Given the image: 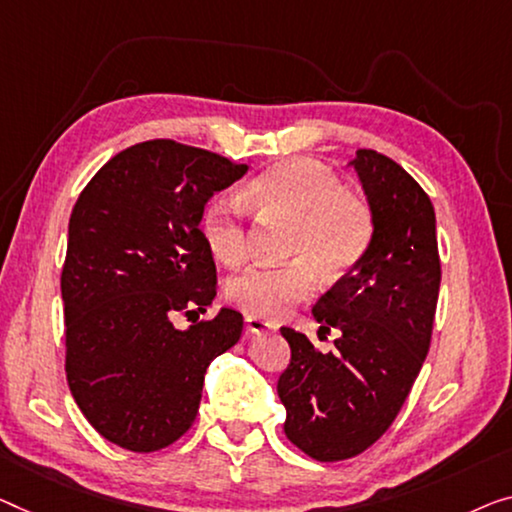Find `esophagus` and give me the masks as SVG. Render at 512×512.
<instances>
[{
	"label": "esophagus",
	"mask_w": 512,
	"mask_h": 512,
	"mask_svg": "<svg viewBox=\"0 0 512 512\" xmlns=\"http://www.w3.org/2000/svg\"><path fill=\"white\" fill-rule=\"evenodd\" d=\"M278 326L273 324V322H269V319H262V317H253V315H248L246 317V331L248 333H269V331H276Z\"/></svg>",
	"instance_id": "esophagus-1"
}]
</instances>
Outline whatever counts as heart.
<instances>
[{
    "label": "heart",
    "instance_id": "obj_1",
    "mask_svg": "<svg viewBox=\"0 0 512 512\" xmlns=\"http://www.w3.org/2000/svg\"><path fill=\"white\" fill-rule=\"evenodd\" d=\"M243 197L259 216L292 225L285 241L292 262L248 269L227 282V299L246 315L282 317L315 294L319 273L329 280L347 276L368 253L375 232L368 202L315 160L289 158L266 167L248 181ZM200 232L220 264L239 266L248 259L246 207L236 197H213Z\"/></svg>",
    "mask_w": 512,
    "mask_h": 512
}]
</instances>
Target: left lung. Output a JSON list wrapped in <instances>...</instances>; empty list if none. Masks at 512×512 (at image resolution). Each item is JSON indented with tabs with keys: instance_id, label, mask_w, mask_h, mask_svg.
<instances>
[{
	"instance_id": "8db88e82",
	"label": "left lung",
	"mask_w": 512,
	"mask_h": 512,
	"mask_svg": "<svg viewBox=\"0 0 512 512\" xmlns=\"http://www.w3.org/2000/svg\"><path fill=\"white\" fill-rule=\"evenodd\" d=\"M375 220L368 253L315 303L322 354L282 326L292 349L278 379L285 434L319 462L363 453L402 409L430 349L441 264L437 218L425 190L395 160L358 149L349 160Z\"/></svg>"
}]
</instances>
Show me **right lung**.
I'll use <instances>...</instances> for the list:
<instances>
[{
    "mask_svg": "<svg viewBox=\"0 0 512 512\" xmlns=\"http://www.w3.org/2000/svg\"><path fill=\"white\" fill-rule=\"evenodd\" d=\"M248 165L172 140L133 144L82 190L61 271L66 379L94 430L126 451L170 446L195 421L204 372L241 338L220 308L177 329V312H207L216 264L200 220Z\"/></svg>",
    "mask_w": 512,
    "mask_h": 512,
    "instance_id": "obj_1",
    "label": "right lung"
}]
</instances>
